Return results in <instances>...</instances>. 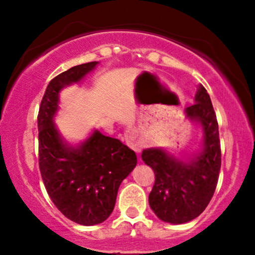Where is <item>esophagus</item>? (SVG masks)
Segmentation results:
<instances>
[{
	"label": "esophagus",
	"mask_w": 255,
	"mask_h": 255,
	"mask_svg": "<svg viewBox=\"0 0 255 255\" xmlns=\"http://www.w3.org/2000/svg\"><path fill=\"white\" fill-rule=\"evenodd\" d=\"M130 134H132V132H130V129H129V128H128V130H127V138H126V140H127V143L129 144L130 148H133L135 151H137V153H139V151H140V145H139V144L133 143V142H132V139H130Z\"/></svg>",
	"instance_id": "esophagus-1"
}]
</instances>
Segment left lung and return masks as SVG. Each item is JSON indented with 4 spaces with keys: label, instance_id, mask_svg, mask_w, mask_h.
Segmentation results:
<instances>
[{
    "label": "left lung",
    "instance_id": "1",
    "mask_svg": "<svg viewBox=\"0 0 255 255\" xmlns=\"http://www.w3.org/2000/svg\"><path fill=\"white\" fill-rule=\"evenodd\" d=\"M184 112L202 130L201 149L197 153L179 158L164 148L142 151L143 161L155 174L149 206L159 220L174 225L190 222L204 212L213 196L221 169L217 118L202 85L197 87L195 104Z\"/></svg>",
    "mask_w": 255,
    "mask_h": 255
}]
</instances>
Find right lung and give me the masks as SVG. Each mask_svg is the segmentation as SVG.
<instances>
[{
	"mask_svg": "<svg viewBox=\"0 0 255 255\" xmlns=\"http://www.w3.org/2000/svg\"><path fill=\"white\" fill-rule=\"evenodd\" d=\"M99 61L59 74L44 92L38 113L39 169L47 192L65 217L82 226L102 223L115 208L121 182L137 165L132 149L95 129L79 144L66 142L54 123L59 94L78 84Z\"/></svg>",
	"mask_w": 255,
	"mask_h": 255,
	"instance_id": "obj_1",
	"label": "right lung"
}]
</instances>
